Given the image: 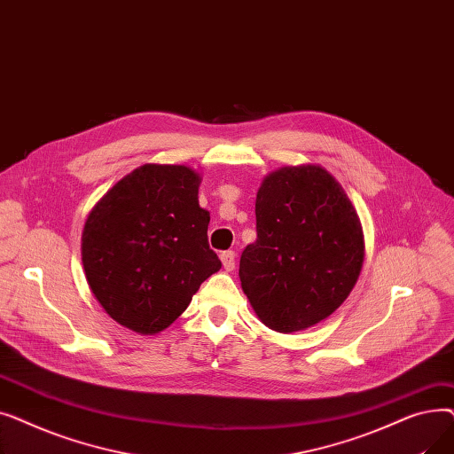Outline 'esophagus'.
Returning a JSON list of instances; mask_svg holds the SVG:
<instances>
[{
    "instance_id": "esophagus-1",
    "label": "esophagus",
    "mask_w": 454,
    "mask_h": 454,
    "mask_svg": "<svg viewBox=\"0 0 454 454\" xmlns=\"http://www.w3.org/2000/svg\"><path fill=\"white\" fill-rule=\"evenodd\" d=\"M221 261H223V267L226 272H231L235 269V254L231 250H226L221 254Z\"/></svg>"
}]
</instances>
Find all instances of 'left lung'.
<instances>
[{"label":"left lung","mask_w":454,"mask_h":454,"mask_svg":"<svg viewBox=\"0 0 454 454\" xmlns=\"http://www.w3.org/2000/svg\"><path fill=\"white\" fill-rule=\"evenodd\" d=\"M255 223L239 278L259 320L293 333L339 309L364 259L359 215L340 184L320 165L283 167L257 191Z\"/></svg>","instance_id":"8db88e82"}]
</instances>
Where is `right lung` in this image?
I'll list each match as a JSON object with an SVG mask.
<instances>
[{
    "label": "right lung",
    "instance_id": "add662e5",
    "mask_svg": "<svg viewBox=\"0 0 454 454\" xmlns=\"http://www.w3.org/2000/svg\"><path fill=\"white\" fill-rule=\"evenodd\" d=\"M200 176L185 165L147 163L119 180L90 213L82 265L93 296L121 325L169 327L223 263L207 243Z\"/></svg>",
    "mask_w": 454,
    "mask_h": 454
}]
</instances>
